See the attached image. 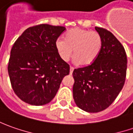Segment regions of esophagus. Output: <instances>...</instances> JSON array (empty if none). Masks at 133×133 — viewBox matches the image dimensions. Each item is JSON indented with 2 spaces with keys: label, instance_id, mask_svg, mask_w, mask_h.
Instances as JSON below:
<instances>
[{
  "label": "esophagus",
  "instance_id": "esophagus-1",
  "mask_svg": "<svg viewBox=\"0 0 133 133\" xmlns=\"http://www.w3.org/2000/svg\"><path fill=\"white\" fill-rule=\"evenodd\" d=\"M74 68H73V67H70V74H72L73 73V71H74Z\"/></svg>",
  "mask_w": 133,
  "mask_h": 133
}]
</instances>
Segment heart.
Returning <instances> with one entry per match:
<instances>
[{"label":"heart","instance_id":"b5f03b06","mask_svg":"<svg viewBox=\"0 0 133 133\" xmlns=\"http://www.w3.org/2000/svg\"><path fill=\"white\" fill-rule=\"evenodd\" d=\"M59 57L68 62L73 54L76 62L83 65L92 64L102 47V37L97 31L76 28L68 31L65 39L59 37L55 43Z\"/></svg>","mask_w":133,"mask_h":133}]
</instances>
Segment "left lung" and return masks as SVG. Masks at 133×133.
Instances as JSON below:
<instances>
[{
  "label": "left lung",
  "instance_id": "1",
  "mask_svg": "<svg viewBox=\"0 0 133 133\" xmlns=\"http://www.w3.org/2000/svg\"><path fill=\"white\" fill-rule=\"evenodd\" d=\"M102 37V47L92 64L74 69L73 96L79 108L88 112L108 108L123 88L127 59L124 46L106 29L95 27Z\"/></svg>",
  "mask_w": 133,
  "mask_h": 133
}]
</instances>
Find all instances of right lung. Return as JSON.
Segmentation results:
<instances>
[{
	"instance_id": "obj_1",
	"label": "right lung",
	"mask_w": 133,
	"mask_h": 133,
	"mask_svg": "<svg viewBox=\"0 0 133 133\" xmlns=\"http://www.w3.org/2000/svg\"><path fill=\"white\" fill-rule=\"evenodd\" d=\"M48 24L25 29L13 44L8 65L12 89L25 103L40 106L49 103L59 88L70 65L62 60L55 43L65 31Z\"/></svg>"
}]
</instances>
